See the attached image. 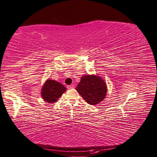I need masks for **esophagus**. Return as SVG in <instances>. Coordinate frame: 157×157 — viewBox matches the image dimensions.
<instances>
[{
	"mask_svg": "<svg viewBox=\"0 0 157 157\" xmlns=\"http://www.w3.org/2000/svg\"><path fill=\"white\" fill-rule=\"evenodd\" d=\"M74 85L71 84V85H69V86H67V88L68 89H72V88H74Z\"/></svg>",
	"mask_w": 157,
	"mask_h": 157,
	"instance_id": "esophagus-1",
	"label": "esophagus"
}]
</instances>
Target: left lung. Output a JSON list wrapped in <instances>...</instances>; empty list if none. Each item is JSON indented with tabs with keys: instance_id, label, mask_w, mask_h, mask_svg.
I'll return each mask as SVG.
<instances>
[{
	"instance_id": "obj_1",
	"label": "left lung",
	"mask_w": 157,
	"mask_h": 157,
	"mask_svg": "<svg viewBox=\"0 0 157 157\" xmlns=\"http://www.w3.org/2000/svg\"><path fill=\"white\" fill-rule=\"evenodd\" d=\"M76 90L86 102L92 105L100 103L105 99L107 87L105 80L97 75H83Z\"/></svg>"
}]
</instances>
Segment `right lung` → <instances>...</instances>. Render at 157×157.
<instances>
[{"label": "right lung", "instance_id": "1", "mask_svg": "<svg viewBox=\"0 0 157 157\" xmlns=\"http://www.w3.org/2000/svg\"><path fill=\"white\" fill-rule=\"evenodd\" d=\"M66 90L67 88L60 82L48 79L43 85L41 96L45 102L54 103L56 102Z\"/></svg>", "mask_w": 157, "mask_h": 157}]
</instances>
